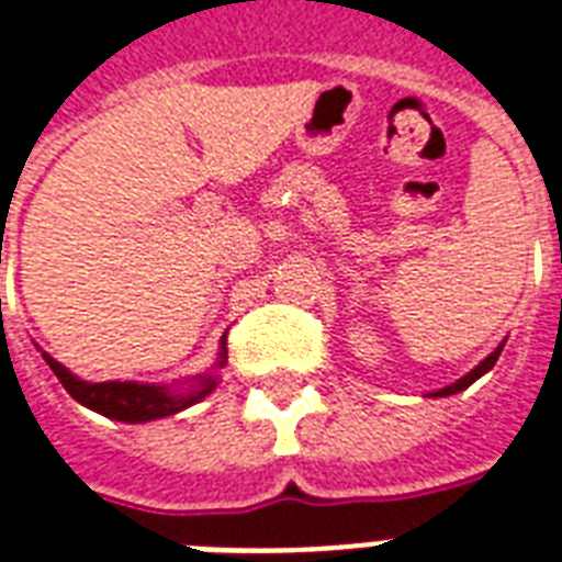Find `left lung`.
Returning <instances> with one entry per match:
<instances>
[{"instance_id":"left-lung-1","label":"left lung","mask_w":562,"mask_h":562,"mask_svg":"<svg viewBox=\"0 0 562 562\" xmlns=\"http://www.w3.org/2000/svg\"><path fill=\"white\" fill-rule=\"evenodd\" d=\"M501 351H503V342L497 345V348H494L492 355L485 357V360H482L480 366H473L471 372H468V375L464 378H459V381H456V384H450V386H440V390H435V393H431V396L438 398V396H452V393H461V390H468V386L473 384V381H480L482 375H485V372H492V366L497 363V357H501Z\"/></svg>"}]
</instances>
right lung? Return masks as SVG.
<instances>
[{
	"mask_svg": "<svg viewBox=\"0 0 562 562\" xmlns=\"http://www.w3.org/2000/svg\"><path fill=\"white\" fill-rule=\"evenodd\" d=\"M44 360L56 372L61 386L86 408L98 411L103 417L119 419V423H151V419L172 417L178 411L190 408V405L211 396L214 386L220 384L217 372L226 366L228 357L226 339H223L217 363L202 375L187 378L181 384H139V381H101V384H91V381H82V378L74 375L68 366L53 360L47 351H44Z\"/></svg>",
	"mask_w": 562,
	"mask_h": 562,
	"instance_id": "obj_1",
	"label": "right lung"
}]
</instances>
